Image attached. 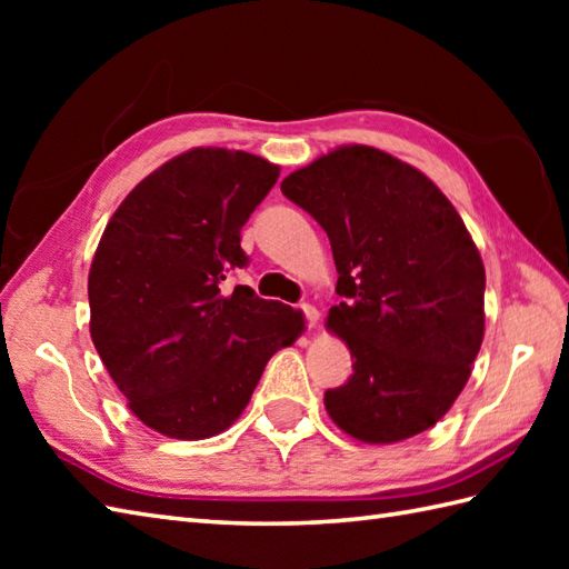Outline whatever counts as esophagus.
<instances>
[{
    "label": "esophagus",
    "instance_id": "esophagus-1",
    "mask_svg": "<svg viewBox=\"0 0 569 569\" xmlns=\"http://www.w3.org/2000/svg\"><path fill=\"white\" fill-rule=\"evenodd\" d=\"M298 310L303 312V316H306V320H308V328H316L318 320H320V312H318V308H316V306H310V303H300V306H298Z\"/></svg>",
    "mask_w": 569,
    "mask_h": 569
}]
</instances>
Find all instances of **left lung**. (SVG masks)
Segmentation results:
<instances>
[{
  "mask_svg": "<svg viewBox=\"0 0 569 569\" xmlns=\"http://www.w3.org/2000/svg\"><path fill=\"white\" fill-rule=\"evenodd\" d=\"M281 192L328 232L337 296L328 330L355 373L325 391L337 428L391 445L432 428L462 393L485 340V263L462 217L418 168L340 147Z\"/></svg>",
  "mask_w": 569,
  "mask_h": 569,
  "instance_id": "8db88e82",
  "label": "left lung"
}]
</instances>
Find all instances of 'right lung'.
Masks as SVG:
<instances>
[{
  "label": "right lung",
  "mask_w": 569,
  "mask_h": 569,
  "mask_svg": "<svg viewBox=\"0 0 569 569\" xmlns=\"http://www.w3.org/2000/svg\"><path fill=\"white\" fill-rule=\"evenodd\" d=\"M281 168L261 156L190 149L156 168L119 204L88 278L90 335L143 426L176 440L227 430L269 361L303 332V316L249 286L241 227Z\"/></svg>",
  "instance_id": "add662e5"
}]
</instances>
